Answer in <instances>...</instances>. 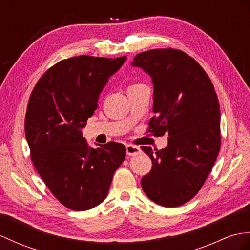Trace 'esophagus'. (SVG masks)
I'll list each match as a JSON object with an SVG mask.
<instances>
[{
    "label": "esophagus",
    "mask_w": 250,
    "mask_h": 250,
    "mask_svg": "<svg viewBox=\"0 0 250 250\" xmlns=\"http://www.w3.org/2000/svg\"><path fill=\"white\" fill-rule=\"evenodd\" d=\"M126 154L128 156H137L141 154V148L138 147L136 145H126Z\"/></svg>",
    "instance_id": "1"
}]
</instances>
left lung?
<instances>
[{
  "label": "left lung",
  "instance_id": "8db88e82",
  "mask_svg": "<svg viewBox=\"0 0 250 250\" xmlns=\"http://www.w3.org/2000/svg\"><path fill=\"white\" fill-rule=\"evenodd\" d=\"M131 64L147 73L154 84L155 117L147 132L168 135L166 148L141 147L153 162L141 186L154 203L174 208L196 195L220 151L217 95L205 70L182 51L156 48L138 54Z\"/></svg>",
  "mask_w": 250,
  "mask_h": 250
}]
</instances>
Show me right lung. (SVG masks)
Returning <instances> with one entry per match:
<instances>
[{
	"mask_svg": "<svg viewBox=\"0 0 250 250\" xmlns=\"http://www.w3.org/2000/svg\"><path fill=\"white\" fill-rule=\"evenodd\" d=\"M126 56H77L48 69L30 94L25 137L35 168L66 208L92 209L107 195L126 147L108 142L90 147L82 129L96 110L108 79Z\"/></svg>",
	"mask_w": 250,
	"mask_h": 250,
	"instance_id": "obj_1",
	"label": "right lung"
}]
</instances>
